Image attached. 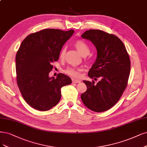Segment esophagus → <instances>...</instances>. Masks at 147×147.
I'll list each match as a JSON object with an SVG mask.
<instances>
[{
    "label": "esophagus",
    "instance_id": "34e87169",
    "mask_svg": "<svg viewBox=\"0 0 147 147\" xmlns=\"http://www.w3.org/2000/svg\"><path fill=\"white\" fill-rule=\"evenodd\" d=\"M80 82H81V80H77V79H74V78L72 79V83H79Z\"/></svg>",
    "mask_w": 147,
    "mask_h": 147
}]
</instances>
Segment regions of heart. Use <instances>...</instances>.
Returning <instances> with one entry per match:
<instances>
[{
  "mask_svg": "<svg viewBox=\"0 0 147 147\" xmlns=\"http://www.w3.org/2000/svg\"><path fill=\"white\" fill-rule=\"evenodd\" d=\"M75 47L78 50V52L82 55L83 57H86L90 53V49L88 45L82 41H78L75 44ZM65 50L63 49L60 53L59 57L61 58H63L64 57ZM82 71V69L75 68V67H68L65 70V72L67 75L72 76L73 77L78 78L81 75V72Z\"/></svg>",
  "mask_w": 147,
  "mask_h": 147,
  "instance_id": "heart-1",
  "label": "heart"
}]
</instances>
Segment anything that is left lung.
Instances as JSON below:
<instances>
[{"mask_svg":"<svg viewBox=\"0 0 147 147\" xmlns=\"http://www.w3.org/2000/svg\"><path fill=\"white\" fill-rule=\"evenodd\" d=\"M95 45L97 58L88 72L95 84L84 80L87 90L81 98L88 108L95 112H103L114 106L127 86L130 73L129 57L122 41L114 34L100 30H89L82 34Z\"/></svg>","mask_w":147,"mask_h":147,"instance_id":"obj_1","label":"left lung"}]
</instances>
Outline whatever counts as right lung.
Returning <instances> with one entry per match:
<instances>
[{
    "mask_svg": "<svg viewBox=\"0 0 147 147\" xmlns=\"http://www.w3.org/2000/svg\"><path fill=\"white\" fill-rule=\"evenodd\" d=\"M74 33V30L44 29L29 34L20 45L16 56L17 84L25 102L34 109H52L59 102L61 88L71 84L70 78L63 74L56 78L49 74Z\"/></svg>",
    "mask_w": 147,
    "mask_h": 147,
    "instance_id": "1",
    "label": "right lung"
}]
</instances>
